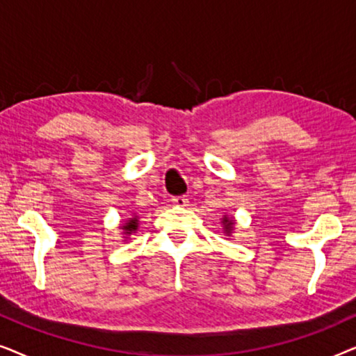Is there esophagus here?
I'll return each instance as SVG.
<instances>
[{
    "label": "esophagus",
    "instance_id": "1",
    "mask_svg": "<svg viewBox=\"0 0 356 356\" xmlns=\"http://www.w3.org/2000/svg\"><path fill=\"white\" fill-rule=\"evenodd\" d=\"M172 202L175 204V206H186L188 204V197L186 196H175L173 199H172Z\"/></svg>",
    "mask_w": 356,
    "mask_h": 356
}]
</instances>
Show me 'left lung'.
Returning a JSON list of instances; mask_svg holds the SVG:
<instances>
[{"label":"left lung","instance_id":"1","mask_svg":"<svg viewBox=\"0 0 356 356\" xmlns=\"http://www.w3.org/2000/svg\"><path fill=\"white\" fill-rule=\"evenodd\" d=\"M223 223H225V230L227 232H232V227H233V220H230V218H223Z\"/></svg>","mask_w":356,"mask_h":356}]
</instances>
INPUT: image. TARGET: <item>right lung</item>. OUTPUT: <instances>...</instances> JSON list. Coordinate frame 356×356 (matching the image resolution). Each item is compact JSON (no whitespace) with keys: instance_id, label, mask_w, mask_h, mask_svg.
I'll use <instances>...</instances> for the list:
<instances>
[{"instance_id":"1","label":"right lung","mask_w":356,"mask_h":356,"mask_svg":"<svg viewBox=\"0 0 356 356\" xmlns=\"http://www.w3.org/2000/svg\"><path fill=\"white\" fill-rule=\"evenodd\" d=\"M123 230L128 233H133L134 230H138V218H131V220L126 223V225H123Z\"/></svg>"}]
</instances>
